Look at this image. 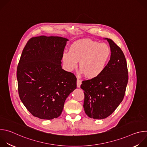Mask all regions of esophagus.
Returning a JSON list of instances; mask_svg holds the SVG:
<instances>
[{"instance_id": "34e87169", "label": "esophagus", "mask_w": 147, "mask_h": 147, "mask_svg": "<svg viewBox=\"0 0 147 147\" xmlns=\"http://www.w3.org/2000/svg\"><path fill=\"white\" fill-rule=\"evenodd\" d=\"M81 84V81L78 78H77V87H80Z\"/></svg>"}]
</instances>
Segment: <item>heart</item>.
<instances>
[{
	"label": "heart",
	"instance_id": "obj_1",
	"mask_svg": "<svg viewBox=\"0 0 147 147\" xmlns=\"http://www.w3.org/2000/svg\"><path fill=\"white\" fill-rule=\"evenodd\" d=\"M111 55L109 47L90 39L79 40L71 45L62 59L69 71L76 69L78 61L81 71L88 78L99 76L104 70Z\"/></svg>",
	"mask_w": 147,
	"mask_h": 147
}]
</instances>
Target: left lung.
Returning a JSON list of instances; mask_svg holds the SVG:
<instances>
[{"label":"left lung","instance_id":"1","mask_svg":"<svg viewBox=\"0 0 147 147\" xmlns=\"http://www.w3.org/2000/svg\"><path fill=\"white\" fill-rule=\"evenodd\" d=\"M106 39L111 51L108 63L99 76L82 81L81 85L84 93V111L95 119L107 118L115 111L124 98L129 79L123 51L112 39Z\"/></svg>","mask_w":147,"mask_h":147}]
</instances>
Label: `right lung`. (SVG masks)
Segmentation results:
<instances>
[{
    "instance_id": "add662e5",
    "label": "right lung",
    "mask_w": 147,
    "mask_h": 147,
    "mask_svg": "<svg viewBox=\"0 0 147 147\" xmlns=\"http://www.w3.org/2000/svg\"><path fill=\"white\" fill-rule=\"evenodd\" d=\"M67 39L55 36L30 38L17 69L18 91L27 109L35 117H58L65 102L77 88V78L61 69Z\"/></svg>"
}]
</instances>
